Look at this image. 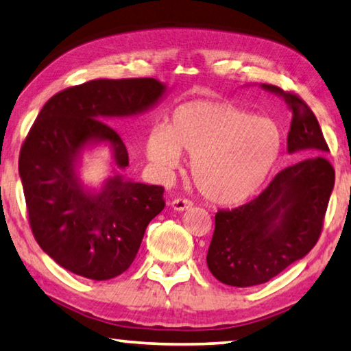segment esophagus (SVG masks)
Returning a JSON list of instances; mask_svg holds the SVG:
<instances>
[{"instance_id":"obj_1","label":"esophagus","mask_w":351,"mask_h":351,"mask_svg":"<svg viewBox=\"0 0 351 351\" xmlns=\"http://www.w3.org/2000/svg\"><path fill=\"white\" fill-rule=\"evenodd\" d=\"M193 206L190 201H186V199H174V201L171 202V207L172 210H176V212H185Z\"/></svg>"}]
</instances>
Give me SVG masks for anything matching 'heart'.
Listing matches in <instances>:
<instances>
[{"mask_svg":"<svg viewBox=\"0 0 351 351\" xmlns=\"http://www.w3.org/2000/svg\"><path fill=\"white\" fill-rule=\"evenodd\" d=\"M282 132L274 121L257 117L230 101L191 100L172 111L166 125L145 139V155L161 177L190 155L194 186L207 201L235 206L254 196L282 152Z\"/></svg>","mask_w":351,"mask_h":351,"instance_id":"1","label":"heart"}]
</instances>
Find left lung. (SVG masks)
Listing matches in <instances>:
<instances>
[{
    "label": "left lung",
    "mask_w": 351,
    "mask_h": 351,
    "mask_svg": "<svg viewBox=\"0 0 351 351\" xmlns=\"http://www.w3.org/2000/svg\"><path fill=\"white\" fill-rule=\"evenodd\" d=\"M261 88L281 97L292 111L287 152L307 157L278 172L251 202L215 215L207 265L232 287L268 282L303 258L319 240L334 188V169L323 155L330 149L311 108L278 86Z\"/></svg>",
    "instance_id": "left-lung-1"
}]
</instances>
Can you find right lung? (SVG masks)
<instances>
[{
	"label": "right lung",
	"instance_id": "obj_1",
	"mask_svg": "<svg viewBox=\"0 0 351 351\" xmlns=\"http://www.w3.org/2000/svg\"><path fill=\"white\" fill-rule=\"evenodd\" d=\"M168 94L154 78L93 80L53 95L21 145L19 172L37 243L58 265L106 281L132 265L145 228L163 210V186L127 179L128 152L108 119L144 114ZM104 145L112 171L81 179L82 155Z\"/></svg>",
	"mask_w": 351,
	"mask_h": 351
}]
</instances>
